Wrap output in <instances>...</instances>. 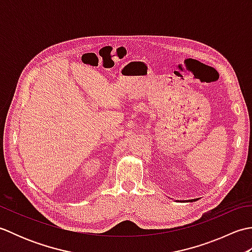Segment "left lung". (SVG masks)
Wrapping results in <instances>:
<instances>
[{
	"mask_svg": "<svg viewBox=\"0 0 252 252\" xmlns=\"http://www.w3.org/2000/svg\"><path fill=\"white\" fill-rule=\"evenodd\" d=\"M189 201H195V199H192V200H189Z\"/></svg>",
	"mask_w": 252,
	"mask_h": 252,
	"instance_id": "8db88e82",
	"label": "left lung"
}]
</instances>
